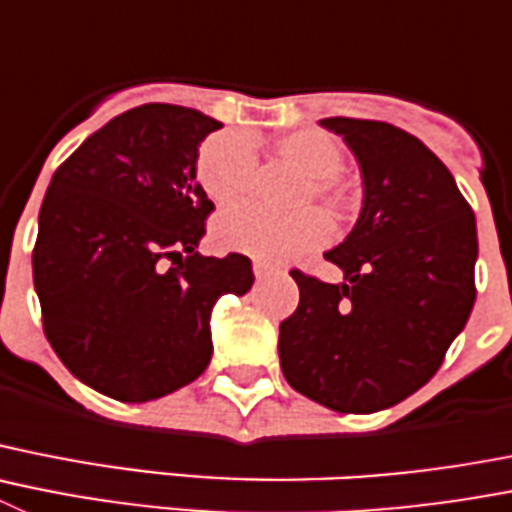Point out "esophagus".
<instances>
[{
	"mask_svg": "<svg viewBox=\"0 0 512 512\" xmlns=\"http://www.w3.org/2000/svg\"><path fill=\"white\" fill-rule=\"evenodd\" d=\"M276 266L274 264H266V261H253V274H256V279H266V276L276 274Z\"/></svg>",
	"mask_w": 512,
	"mask_h": 512,
	"instance_id": "esophagus-1",
	"label": "esophagus"
}]
</instances>
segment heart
Listing matches in <instances>:
<instances>
[{
	"label": "heart",
	"instance_id": "b5f03b06",
	"mask_svg": "<svg viewBox=\"0 0 512 512\" xmlns=\"http://www.w3.org/2000/svg\"><path fill=\"white\" fill-rule=\"evenodd\" d=\"M274 152L284 162L309 177L299 192V203L320 198L332 215L350 210L348 190L340 185V144L325 131L297 129L274 139ZM256 172V147L246 131L225 129L205 139L195 159V175L213 203H236L251 190ZM330 238V220L322 210L302 208L289 215H276L256 205H236L215 220V241L228 251L246 253L253 259L279 261L320 246Z\"/></svg>",
	"mask_w": 512,
	"mask_h": 512
}]
</instances>
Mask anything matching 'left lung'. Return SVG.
Returning a JSON list of instances; mask_svg holds the SVG:
<instances>
[{"label": "left lung", "instance_id": "obj_1", "mask_svg": "<svg viewBox=\"0 0 512 512\" xmlns=\"http://www.w3.org/2000/svg\"><path fill=\"white\" fill-rule=\"evenodd\" d=\"M363 175V210L325 253L340 284L292 271L299 307L279 325L294 391L340 414H373L419 391L475 304L477 225L452 172L386 121H320Z\"/></svg>", "mask_w": 512, "mask_h": 512}]
</instances>
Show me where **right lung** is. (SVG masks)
Instances as JSON below:
<instances>
[{"label": "right lung", "instance_id": "right-lung-1", "mask_svg": "<svg viewBox=\"0 0 512 512\" xmlns=\"http://www.w3.org/2000/svg\"><path fill=\"white\" fill-rule=\"evenodd\" d=\"M220 126L144 103L50 180L32 251L42 327L65 368L103 396L144 403L195 381L213 355V304L251 289L248 256L195 251L213 213L195 159Z\"/></svg>", "mask_w": 512, "mask_h": 512}]
</instances>
